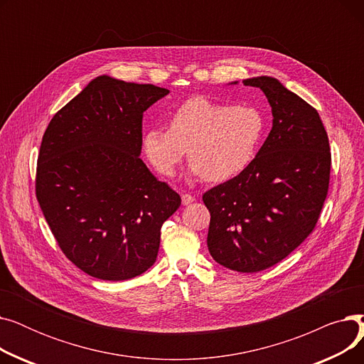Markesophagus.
I'll list each match as a JSON object with an SVG mask.
<instances>
[{"instance_id":"34e87169","label":"esophagus","mask_w":364,"mask_h":364,"mask_svg":"<svg viewBox=\"0 0 364 364\" xmlns=\"http://www.w3.org/2000/svg\"><path fill=\"white\" fill-rule=\"evenodd\" d=\"M181 202H183V205H188V203H192V202H195V198H193L192 195H188V193H184V195L181 196Z\"/></svg>"}]
</instances>
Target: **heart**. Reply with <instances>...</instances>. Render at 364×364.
Listing matches in <instances>:
<instances>
[{
	"instance_id": "heart-1",
	"label": "heart",
	"mask_w": 364,
	"mask_h": 364,
	"mask_svg": "<svg viewBox=\"0 0 364 364\" xmlns=\"http://www.w3.org/2000/svg\"><path fill=\"white\" fill-rule=\"evenodd\" d=\"M265 129L264 113L255 106L193 97L172 112L169 128L153 127L144 132L143 149L165 177L174 176L188 149L192 174L223 183L254 164Z\"/></svg>"
}]
</instances>
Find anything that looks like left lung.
I'll return each instance as SVG.
<instances>
[{
  "instance_id": "8db88e82",
  "label": "left lung",
  "mask_w": 364,
  "mask_h": 364,
  "mask_svg": "<svg viewBox=\"0 0 364 364\" xmlns=\"http://www.w3.org/2000/svg\"><path fill=\"white\" fill-rule=\"evenodd\" d=\"M270 102L273 128L254 164L202 196L208 250L227 269L255 273L313 233L328 196L331 146L317 110L269 76L245 80Z\"/></svg>"
}]
</instances>
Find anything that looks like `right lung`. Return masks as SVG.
Masks as SVG:
<instances>
[{
  "label": "right lung",
  "instance_id": "obj_1",
  "mask_svg": "<svg viewBox=\"0 0 364 364\" xmlns=\"http://www.w3.org/2000/svg\"><path fill=\"white\" fill-rule=\"evenodd\" d=\"M168 92L103 75L44 132L35 195L62 252L91 277L128 280L150 269L161 227L181 205L139 156L143 113Z\"/></svg>",
  "mask_w": 364,
  "mask_h": 364
}]
</instances>
